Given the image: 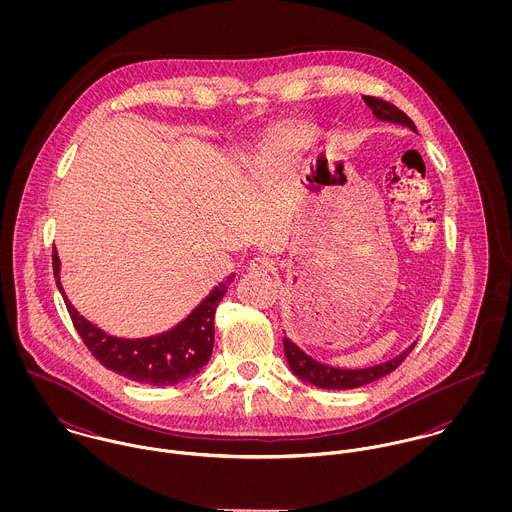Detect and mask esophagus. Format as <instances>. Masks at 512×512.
Returning a JSON list of instances; mask_svg holds the SVG:
<instances>
[{"mask_svg":"<svg viewBox=\"0 0 512 512\" xmlns=\"http://www.w3.org/2000/svg\"><path fill=\"white\" fill-rule=\"evenodd\" d=\"M276 268V262L268 256H256L254 260H250V272L254 274H268V272H274Z\"/></svg>","mask_w":512,"mask_h":512,"instance_id":"esophagus-1","label":"esophagus"}]
</instances>
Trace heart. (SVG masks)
<instances>
[{"label":"heart","mask_w":512,"mask_h":512,"mask_svg":"<svg viewBox=\"0 0 512 512\" xmlns=\"http://www.w3.org/2000/svg\"><path fill=\"white\" fill-rule=\"evenodd\" d=\"M311 128L307 126H295L292 130H288L280 140H278V149L282 151H293V149H299L305 142H309L311 138Z\"/></svg>","instance_id":"1"}]
</instances>
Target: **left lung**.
Listing matches in <instances>:
<instances>
[{"label":"left lung","instance_id":"obj_1","mask_svg":"<svg viewBox=\"0 0 512 512\" xmlns=\"http://www.w3.org/2000/svg\"><path fill=\"white\" fill-rule=\"evenodd\" d=\"M363 100L380 122L406 126L418 134L416 124L394 104L374 98V96H363ZM412 349H414V343L408 349H404L398 357H394L386 363H380V365L365 366V368H339V366L325 365V363L315 361L305 351H301L290 337H284V351H286V359H288V365L292 368L293 374L303 382H309L317 388H327V390H349V388H359L363 384L374 382V380L390 374L408 357V353Z\"/></svg>","mask_w":512,"mask_h":512}]
</instances>
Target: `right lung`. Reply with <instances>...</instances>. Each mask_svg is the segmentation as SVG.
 <instances>
[{
    "label": "right lung",
    "instance_id": "1",
    "mask_svg": "<svg viewBox=\"0 0 512 512\" xmlns=\"http://www.w3.org/2000/svg\"><path fill=\"white\" fill-rule=\"evenodd\" d=\"M53 270L74 329L88 351L108 370L149 386H173L197 376L209 363L215 345V311L234 280V274L219 282L181 323L169 331L142 339H124L104 333L74 309L61 284V260L57 250L53 252Z\"/></svg>",
    "mask_w": 512,
    "mask_h": 512
}]
</instances>
